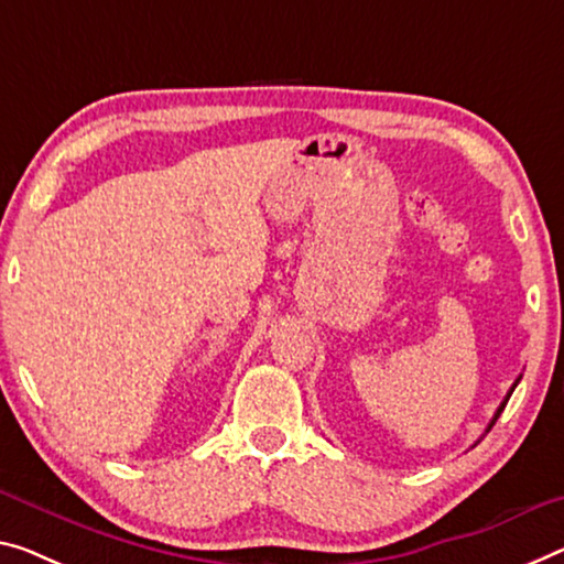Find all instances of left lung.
Here are the masks:
<instances>
[{
  "label": "left lung",
  "instance_id": "8db88e82",
  "mask_svg": "<svg viewBox=\"0 0 564 564\" xmlns=\"http://www.w3.org/2000/svg\"><path fill=\"white\" fill-rule=\"evenodd\" d=\"M517 383H519V380H517ZM517 383L512 386V391H514V388H517ZM512 391L507 393V398H505V401H501V405H499V409H497V413H494V419H491V423H489V429L494 426V423H497V419H499V415H501V411H505V405H507V401H509V395H512ZM489 429H487V431H489Z\"/></svg>",
  "mask_w": 564,
  "mask_h": 564
}]
</instances>
